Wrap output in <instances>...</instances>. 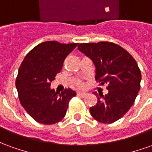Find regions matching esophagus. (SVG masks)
I'll return each instance as SVG.
<instances>
[{
    "label": "esophagus",
    "mask_w": 152,
    "mask_h": 152,
    "mask_svg": "<svg viewBox=\"0 0 152 152\" xmlns=\"http://www.w3.org/2000/svg\"><path fill=\"white\" fill-rule=\"evenodd\" d=\"M86 95H87V94H86V93H83V92L77 93V96H79V97H80V98H85Z\"/></svg>",
    "instance_id": "esophagus-1"
}]
</instances>
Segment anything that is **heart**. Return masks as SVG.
<instances>
[{"instance_id":"obj_1","label":"heart","mask_w":152,"mask_h":152,"mask_svg":"<svg viewBox=\"0 0 152 152\" xmlns=\"http://www.w3.org/2000/svg\"><path fill=\"white\" fill-rule=\"evenodd\" d=\"M79 86H80V87H81V88H82V87H84V85H83V84H79Z\"/></svg>"}]
</instances>
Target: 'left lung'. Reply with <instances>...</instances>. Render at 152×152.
Returning a JSON list of instances; mask_svg holds the SVG:
<instances>
[{"instance_id": "obj_1", "label": "left lung", "mask_w": 152, "mask_h": 152, "mask_svg": "<svg viewBox=\"0 0 152 152\" xmlns=\"http://www.w3.org/2000/svg\"><path fill=\"white\" fill-rule=\"evenodd\" d=\"M78 50L93 61L99 85L108 86L105 95L94 92L98 102L89 108L90 114L101 123H113L129 110L140 89L142 76L137 62L112 42L80 44Z\"/></svg>"}]
</instances>
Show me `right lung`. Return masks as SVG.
I'll list each match as a JSON object with an SVG mask.
<instances>
[{
	"mask_svg": "<svg viewBox=\"0 0 152 152\" xmlns=\"http://www.w3.org/2000/svg\"><path fill=\"white\" fill-rule=\"evenodd\" d=\"M78 44L45 41L25 56L18 69L16 88L26 112L40 124H53L62 121L76 91L66 89L55 93L50 84L63 67V61Z\"/></svg>",
	"mask_w": 152,
	"mask_h": 152,
	"instance_id": "right-lung-1",
	"label": "right lung"
}]
</instances>
